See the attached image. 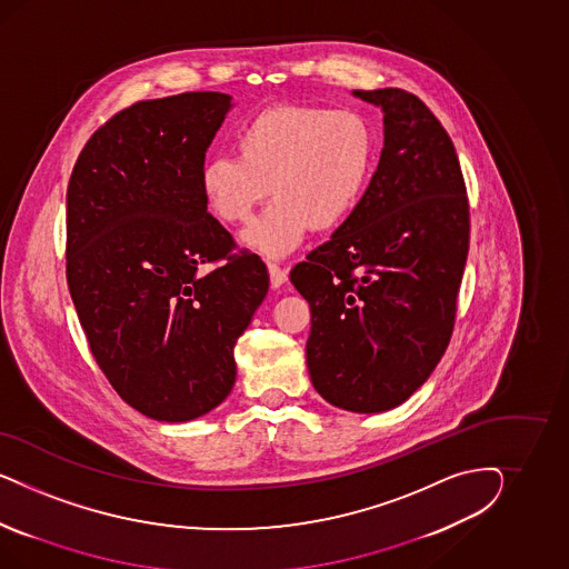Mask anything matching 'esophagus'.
I'll return each instance as SVG.
<instances>
[{
    "mask_svg": "<svg viewBox=\"0 0 569 569\" xmlns=\"http://www.w3.org/2000/svg\"><path fill=\"white\" fill-rule=\"evenodd\" d=\"M269 277H271V288L273 290H279L288 281V273L281 267L273 264V262H269Z\"/></svg>",
    "mask_w": 569,
    "mask_h": 569,
    "instance_id": "34e87169",
    "label": "esophagus"
}]
</instances>
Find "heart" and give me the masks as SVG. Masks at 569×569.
<instances>
[{"label":"heart","mask_w":569,"mask_h":569,"mask_svg":"<svg viewBox=\"0 0 569 569\" xmlns=\"http://www.w3.org/2000/svg\"><path fill=\"white\" fill-rule=\"evenodd\" d=\"M238 158L219 156L200 171L208 212L229 227L246 224L267 200L276 202L241 241L281 259L307 231L329 233L361 207L378 164V133L361 112L309 103H273L236 136Z\"/></svg>","instance_id":"1"}]
</instances>
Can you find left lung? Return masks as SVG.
Listing matches in <instances>:
<instances>
[{"label": "left lung", "mask_w": 569, "mask_h": 569, "mask_svg": "<svg viewBox=\"0 0 569 569\" xmlns=\"http://www.w3.org/2000/svg\"><path fill=\"white\" fill-rule=\"evenodd\" d=\"M383 112V148L361 207L290 273L310 307L315 390L383 413L430 378L455 328L469 204L445 127L405 89H355Z\"/></svg>", "instance_id": "1"}]
</instances>
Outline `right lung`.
<instances>
[{
  "mask_svg": "<svg viewBox=\"0 0 569 569\" xmlns=\"http://www.w3.org/2000/svg\"><path fill=\"white\" fill-rule=\"evenodd\" d=\"M231 100L188 91L133 103L91 136L70 174V298L103 376L156 421H191L229 397L233 348L269 290L264 262L231 252L200 193Z\"/></svg>",
  "mask_w": 569,
  "mask_h": 569,
  "instance_id": "right-lung-1",
  "label": "right lung"
}]
</instances>
